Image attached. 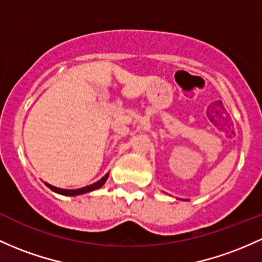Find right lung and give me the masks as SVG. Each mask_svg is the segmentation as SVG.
<instances>
[{
	"label": "right lung",
	"mask_w": 262,
	"mask_h": 262,
	"mask_svg": "<svg viewBox=\"0 0 262 262\" xmlns=\"http://www.w3.org/2000/svg\"><path fill=\"white\" fill-rule=\"evenodd\" d=\"M108 177H109V174H105L104 177H103L102 179H100V180H98V182H97V183L91 184V185L84 186V188H80V189H72V190H68V189L56 188V186L51 185V184H48V183H45V184H46V185L48 186V188L51 189L52 191L58 192V194H61V195H68V196H76V195L85 194V192H89V191H92V190H96V189L102 188L103 184H104L105 182H107Z\"/></svg>",
	"instance_id": "1"
}]
</instances>
